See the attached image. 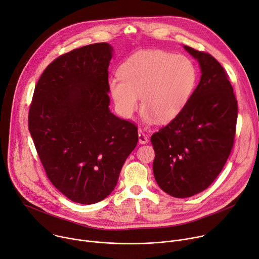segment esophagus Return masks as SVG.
Wrapping results in <instances>:
<instances>
[{"label":"esophagus","instance_id":"34e87169","mask_svg":"<svg viewBox=\"0 0 259 259\" xmlns=\"http://www.w3.org/2000/svg\"><path fill=\"white\" fill-rule=\"evenodd\" d=\"M138 140H139L140 144L145 145V144H147L149 142V137L142 130H138Z\"/></svg>","mask_w":259,"mask_h":259}]
</instances>
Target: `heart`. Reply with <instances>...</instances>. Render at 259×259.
I'll list each match as a JSON object with an SVG mask.
<instances>
[{"label":"heart","mask_w":259,"mask_h":259,"mask_svg":"<svg viewBox=\"0 0 259 259\" xmlns=\"http://www.w3.org/2000/svg\"><path fill=\"white\" fill-rule=\"evenodd\" d=\"M120 78H110L108 91L116 111L131 117L145 108L147 124L174 120L189 101L197 80V69L185 55L151 50L129 57L117 70Z\"/></svg>","instance_id":"heart-1"}]
</instances>
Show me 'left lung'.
Returning a JSON list of instances; mask_svg holds the SVG:
<instances>
[{
    "label": "left lung",
    "mask_w": 259,
    "mask_h": 259,
    "mask_svg": "<svg viewBox=\"0 0 259 259\" xmlns=\"http://www.w3.org/2000/svg\"><path fill=\"white\" fill-rule=\"evenodd\" d=\"M197 60L200 80L183 110L151 137L155 180L170 196L198 194L215 181L231 152L238 102L223 67L210 55L184 45Z\"/></svg>",
    "instance_id": "left-lung-1"
}]
</instances>
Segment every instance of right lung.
Masks as SVG:
<instances>
[{"instance_id":"1","label":"right lung","mask_w":259,"mask_h":259,"mask_svg":"<svg viewBox=\"0 0 259 259\" xmlns=\"http://www.w3.org/2000/svg\"><path fill=\"white\" fill-rule=\"evenodd\" d=\"M108 43L65 54L40 76L29 130L49 179L67 198L92 204L114 189L138 140L134 124L109 109Z\"/></svg>"}]
</instances>
